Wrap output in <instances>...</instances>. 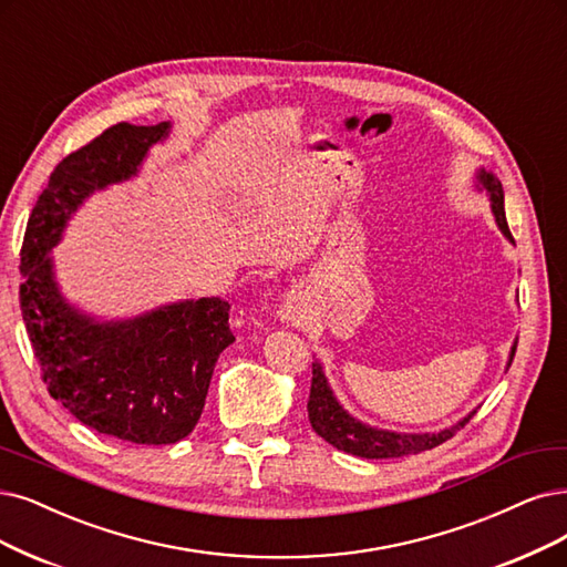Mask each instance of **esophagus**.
Here are the masks:
<instances>
[{
    "label": "esophagus",
    "mask_w": 567,
    "mask_h": 567,
    "mask_svg": "<svg viewBox=\"0 0 567 567\" xmlns=\"http://www.w3.org/2000/svg\"><path fill=\"white\" fill-rule=\"evenodd\" d=\"M280 316H282V320H287V322H301V320H303V308H301V303L291 301V303H287V306L280 310Z\"/></svg>",
    "instance_id": "34e87169"
}]
</instances>
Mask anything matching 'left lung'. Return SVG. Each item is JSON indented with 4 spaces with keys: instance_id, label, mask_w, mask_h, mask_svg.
I'll return each mask as SVG.
<instances>
[{
    "instance_id": "8db88e82",
    "label": "left lung",
    "mask_w": 567,
    "mask_h": 567,
    "mask_svg": "<svg viewBox=\"0 0 567 567\" xmlns=\"http://www.w3.org/2000/svg\"><path fill=\"white\" fill-rule=\"evenodd\" d=\"M474 188L488 196L497 228L502 230V236H505L509 243H514L507 226V217H505V192H502L499 179L491 171H486V167H478L474 175ZM514 352H516V341L509 350L507 369L514 360ZM476 411H470L465 417H460L455 425L439 432H394V430L373 427L369 423H362L360 417H354L339 402L337 392L331 390L329 379L324 375L322 362L320 360L312 362V383H310V396H308L310 425L324 439V442L350 455L367 457V460H383V457H404L421 451H430L439 444H444L446 439H451L460 427H465V423H470V417Z\"/></svg>"
}]
</instances>
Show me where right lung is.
Wrapping results in <instances>:
<instances>
[{"label": "right lung", "mask_w": 567, "mask_h": 567, "mask_svg": "<svg viewBox=\"0 0 567 567\" xmlns=\"http://www.w3.org/2000/svg\"><path fill=\"white\" fill-rule=\"evenodd\" d=\"M173 123H118L62 158L39 196L20 249V310L53 400L76 421L123 442L161 446L192 432L219 354L236 341L219 297L102 320L58 285L53 247L93 194L140 175Z\"/></svg>", "instance_id": "right-lung-1"}]
</instances>
